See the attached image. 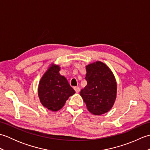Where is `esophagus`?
Wrapping results in <instances>:
<instances>
[{"label": "esophagus", "mask_w": 150, "mask_h": 150, "mask_svg": "<svg viewBox=\"0 0 150 150\" xmlns=\"http://www.w3.org/2000/svg\"><path fill=\"white\" fill-rule=\"evenodd\" d=\"M74 90L76 91V93H79L80 91V88L77 86V87H74Z\"/></svg>", "instance_id": "1"}]
</instances>
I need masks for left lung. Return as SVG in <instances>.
Instances as JSON below:
<instances>
[{"mask_svg": "<svg viewBox=\"0 0 150 150\" xmlns=\"http://www.w3.org/2000/svg\"><path fill=\"white\" fill-rule=\"evenodd\" d=\"M87 85L80 95L87 109L95 115L109 111L117 97V82L113 72L106 64L100 61L86 66Z\"/></svg>", "mask_w": 150, "mask_h": 150, "instance_id": "8db88e82", "label": "left lung"}]
</instances>
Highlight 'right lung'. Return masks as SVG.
Segmentation results:
<instances>
[{"label":"right lung","mask_w":150,"mask_h":150,"mask_svg":"<svg viewBox=\"0 0 150 150\" xmlns=\"http://www.w3.org/2000/svg\"><path fill=\"white\" fill-rule=\"evenodd\" d=\"M60 67L52 64L40 79L38 95L42 106L57 111L64 106L68 98L75 91L65 77L60 74Z\"/></svg>","instance_id":"right-lung-1"}]
</instances>
